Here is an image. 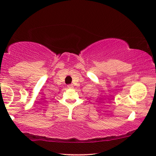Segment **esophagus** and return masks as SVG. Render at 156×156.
<instances>
[{
	"label": "esophagus",
	"instance_id": "34e87169",
	"mask_svg": "<svg viewBox=\"0 0 156 156\" xmlns=\"http://www.w3.org/2000/svg\"><path fill=\"white\" fill-rule=\"evenodd\" d=\"M67 87H68V88H69V89H72L73 87V86L72 84H69V85H67Z\"/></svg>",
	"mask_w": 156,
	"mask_h": 156
}]
</instances>
